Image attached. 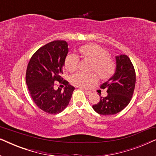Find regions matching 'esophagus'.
I'll list each match as a JSON object with an SVG mask.
<instances>
[{
  "mask_svg": "<svg viewBox=\"0 0 156 156\" xmlns=\"http://www.w3.org/2000/svg\"><path fill=\"white\" fill-rule=\"evenodd\" d=\"M83 89V90H84V92H85V93H86V94H87V95H89V94H90L91 93L90 91L86 90V89Z\"/></svg>",
  "mask_w": 156,
  "mask_h": 156,
  "instance_id": "esophagus-1",
  "label": "esophagus"
}]
</instances>
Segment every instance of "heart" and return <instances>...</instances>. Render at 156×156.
<instances>
[{"label":"heart","instance_id":"1","mask_svg":"<svg viewBox=\"0 0 156 156\" xmlns=\"http://www.w3.org/2000/svg\"><path fill=\"white\" fill-rule=\"evenodd\" d=\"M79 52L85 59L93 62L91 71H94L101 80H107L114 74L116 64L108 57V50L97 44H87L80 47ZM79 57L74 54L68 55L65 58V66L68 71L73 72L77 69ZM95 73H85L80 72L72 76V84L81 87H87L91 83L97 81Z\"/></svg>","mask_w":156,"mask_h":156}]
</instances>
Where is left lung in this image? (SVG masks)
I'll return each instance as SVG.
<instances>
[{
  "mask_svg": "<svg viewBox=\"0 0 156 156\" xmlns=\"http://www.w3.org/2000/svg\"><path fill=\"white\" fill-rule=\"evenodd\" d=\"M116 63L114 75L101 85V89H107V96L100 97L99 103L92 106L99 114L113 115L120 112L126 107L133 97L136 72L131 59L127 55H121L116 56Z\"/></svg>",
  "mask_w": 156,
  "mask_h": 156,
  "instance_id": "1",
  "label": "left lung"
}]
</instances>
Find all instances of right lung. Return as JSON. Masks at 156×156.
Returning <instances> with one entry per match:
<instances>
[{
	"label": "right lung",
	"mask_w": 156,
	"mask_h": 156,
	"mask_svg": "<svg viewBox=\"0 0 156 156\" xmlns=\"http://www.w3.org/2000/svg\"><path fill=\"white\" fill-rule=\"evenodd\" d=\"M68 51L67 42L55 40L38 49L27 65L25 80L29 92L36 105L48 114L62 112L74 90L62 77ZM55 81L65 85V88L56 90Z\"/></svg>",
	"instance_id": "add662e5"
}]
</instances>
